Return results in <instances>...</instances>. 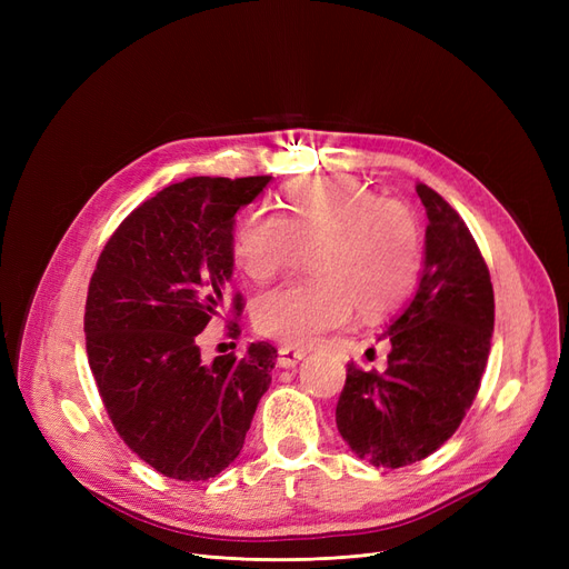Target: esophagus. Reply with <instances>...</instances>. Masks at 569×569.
Masks as SVG:
<instances>
[{
  "instance_id": "34e87169",
  "label": "esophagus",
  "mask_w": 569,
  "mask_h": 569,
  "mask_svg": "<svg viewBox=\"0 0 569 569\" xmlns=\"http://www.w3.org/2000/svg\"><path fill=\"white\" fill-rule=\"evenodd\" d=\"M303 356H306L303 349L289 347V343H280V349H278V363H280L282 368H295Z\"/></svg>"
}]
</instances>
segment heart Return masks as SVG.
Here are the masks:
<instances>
[{"instance_id": "b5f03b06", "label": "heart", "mask_w": 569, "mask_h": 569, "mask_svg": "<svg viewBox=\"0 0 569 569\" xmlns=\"http://www.w3.org/2000/svg\"><path fill=\"white\" fill-rule=\"evenodd\" d=\"M282 213L256 209L232 237L237 266L253 282H270L295 263L299 247H316V280L289 282L256 301V327L289 347H303L347 325L358 306L375 318L399 308L418 284L422 234L418 216L353 178L289 184Z\"/></svg>"}]
</instances>
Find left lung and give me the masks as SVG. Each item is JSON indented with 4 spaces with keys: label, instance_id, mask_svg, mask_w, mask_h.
I'll use <instances>...</instances> for the list:
<instances>
[{
    "label": "left lung",
    "instance_id": "obj_1",
    "mask_svg": "<svg viewBox=\"0 0 569 569\" xmlns=\"http://www.w3.org/2000/svg\"><path fill=\"white\" fill-rule=\"evenodd\" d=\"M425 270L416 297L387 327V370L347 366L337 427L375 468H406L453 437L485 375L493 332V287L475 237L432 187Z\"/></svg>",
    "mask_w": 569,
    "mask_h": 569
}]
</instances>
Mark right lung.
Masks as SVG:
<instances>
[{"label":"right lung","instance_id":"add662e5","mask_svg":"<svg viewBox=\"0 0 569 569\" xmlns=\"http://www.w3.org/2000/svg\"><path fill=\"white\" fill-rule=\"evenodd\" d=\"M268 182L201 176L168 184L99 253L84 303L90 368L118 437L163 477L203 481L226 470L270 387L272 343L211 366L197 347L226 311L234 213ZM230 308L242 313L244 297Z\"/></svg>","mask_w":569,"mask_h":569}]
</instances>
